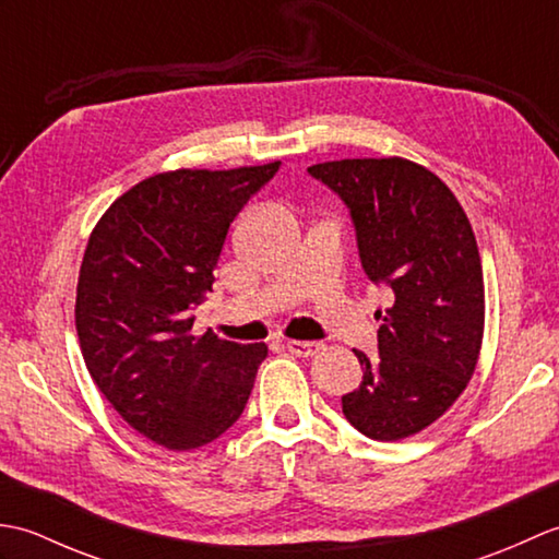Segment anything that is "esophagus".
Instances as JSON below:
<instances>
[{
	"instance_id": "34e87169",
	"label": "esophagus",
	"mask_w": 559,
	"mask_h": 559,
	"mask_svg": "<svg viewBox=\"0 0 559 559\" xmlns=\"http://www.w3.org/2000/svg\"><path fill=\"white\" fill-rule=\"evenodd\" d=\"M322 348V343L317 341H288V350L293 355H298V358H312V355H317Z\"/></svg>"
}]
</instances>
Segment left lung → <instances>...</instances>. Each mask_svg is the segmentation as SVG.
Here are the masks:
<instances>
[{
	"label": "left lung",
	"mask_w": 559,
	"mask_h": 559,
	"mask_svg": "<svg viewBox=\"0 0 559 559\" xmlns=\"http://www.w3.org/2000/svg\"><path fill=\"white\" fill-rule=\"evenodd\" d=\"M310 170L346 201L362 269L394 290L377 312L379 355L362 384L341 399L365 437L399 442L454 406L476 372L485 331V286L476 235L454 192L401 156L317 163Z\"/></svg>",
	"instance_id": "1"
}]
</instances>
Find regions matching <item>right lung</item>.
<instances>
[{
    "label": "right lung",
    "mask_w": 559,
    "mask_h": 559,
    "mask_svg": "<svg viewBox=\"0 0 559 559\" xmlns=\"http://www.w3.org/2000/svg\"><path fill=\"white\" fill-rule=\"evenodd\" d=\"M278 165L146 177L88 237L74 305L83 362L122 420L163 449L189 451L228 430L269 355L266 343L192 326L233 218Z\"/></svg>",
    "instance_id": "obj_1"
}]
</instances>
